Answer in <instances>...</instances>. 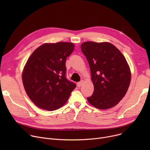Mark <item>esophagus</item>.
<instances>
[{"label": "esophagus", "mask_w": 150, "mask_h": 150, "mask_svg": "<svg viewBox=\"0 0 150 150\" xmlns=\"http://www.w3.org/2000/svg\"><path fill=\"white\" fill-rule=\"evenodd\" d=\"M83 83H84V81H83V80H81V81H80V82H78V83H77L78 87H81V86L83 85Z\"/></svg>", "instance_id": "obj_1"}]
</instances>
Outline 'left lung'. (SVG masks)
Returning a JSON list of instances; mask_svg holds the SVG:
<instances>
[{"label": "left lung", "mask_w": 150, "mask_h": 150, "mask_svg": "<svg viewBox=\"0 0 150 150\" xmlns=\"http://www.w3.org/2000/svg\"><path fill=\"white\" fill-rule=\"evenodd\" d=\"M81 49L89 62L92 95L88 97L89 103L100 109L117 105L127 93L131 81V72L123 54L109 42L88 41Z\"/></svg>", "instance_id": "left-lung-1"}]
</instances>
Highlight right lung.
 Instances as JSON below:
<instances>
[{
	"mask_svg": "<svg viewBox=\"0 0 150 150\" xmlns=\"http://www.w3.org/2000/svg\"><path fill=\"white\" fill-rule=\"evenodd\" d=\"M74 50L70 42L44 44L28 58L22 81L28 96L38 108L47 111L61 108L76 88L66 78V61Z\"/></svg>",
	"mask_w": 150,
	"mask_h": 150,
	"instance_id": "obj_1",
	"label": "right lung"
}]
</instances>
